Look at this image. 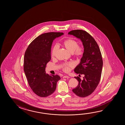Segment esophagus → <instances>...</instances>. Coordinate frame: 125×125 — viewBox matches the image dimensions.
Instances as JSON below:
<instances>
[{
	"label": "esophagus",
	"mask_w": 125,
	"mask_h": 125,
	"mask_svg": "<svg viewBox=\"0 0 125 125\" xmlns=\"http://www.w3.org/2000/svg\"><path fill=\"white\" fill-rule=\"evenodd\" d=\"M63 78H69L70 77L69 76H68L65 75L63 76Z\"/></svg>",
	"instance_id": "34e87169"
}]
</instances>
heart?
Here are the masks:
<instances>
[{
    "label": "heart",
    "instance_id": "b5f03b06",
    "mask_svg": "<svg viewBox=\"0 0 125 125\" xmlns=\"http://www.w3.org/2000/svg\"><path fill=\"white\" fill-rule=\"evenodd\" d=\"M63 47L70 52L74 57L76 58L82 57L84 53V48L83 46H78V42L74 39H68L66 40L62 43ZM58 51V47L57 45L53 46L51 50V56L52 58H54ZM63 71L68 72L72 68L74 67V64L72 62L63 63L62 65Z\"/></svg>",
    "mask_w": 125,
    "mask_h": 125
}]
</instances>
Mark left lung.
Returning a JSON list of instances; mask_svg holds the SVG:
<instances>
[{"mask_svg": "<svg viewBox=\"0 0 125 125\" xmlns=\"http://www.w3.org/2000/svg\"><path fill=\"white\" fill-rule=\"evenodd\" d=\"M68 34L80 39L84 46L83 55L74 71L79 74V76L82 74L84 77L83 80L78 76L74 77L78 84L72 90L77 96L84 98L94 91L100 81L103 66L102 54L95 40L85 31L73 30L70 31Z\"/></svg>", "mask_w": 125, "mask_h": 125, "instance_id": "left-lung-1", "label": "left lung"}]
</instances>
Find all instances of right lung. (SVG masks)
<instances>
[{
  "mask_svg": "<svg viewBox=\"0 0 125 125\" xmlns=\"http://www.w3.org/2000/svg\"><path fill=\"white\" fill-rule=\"evenodd\" d=\"M60 32L44 33L29 44L25 51L24 71L33 92L41 97H46L55 91L61 79L58 75L46 74L45 68L51 59V45L56 38L63 35Z\"/></svg>",
  "mask_w": 125,
  "mask_h": 125,
  "instance_id": "right-lung-1",
  "label": "right lung"
}]
</instances>
